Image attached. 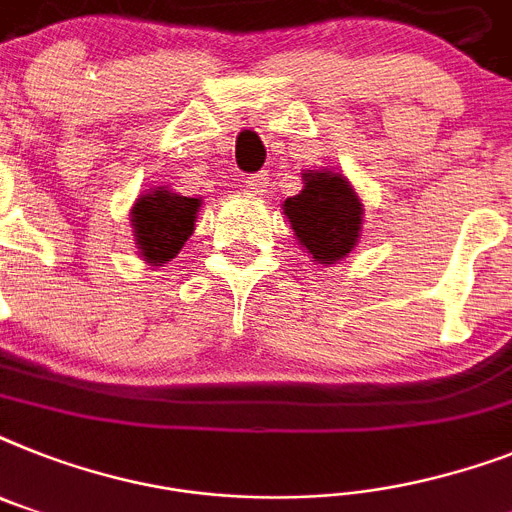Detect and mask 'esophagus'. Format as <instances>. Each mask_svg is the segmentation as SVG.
<instances>
[{"instance_id": "esophagus-1", "label": "esophagus", "mask_w": 512, "mask_h": 512, "mask_svg": "<svg viewBox=\"0 0 512 512\" xmlns=\"http://www.w3.org/2000/svg\"><path fill=\"white\" fill-rule=\"evenodd\" d=\"M244 186H247L249 191L260 194V191H265V186H268V173H252V176L244 178Z\"/></svg>"}]
</instances>
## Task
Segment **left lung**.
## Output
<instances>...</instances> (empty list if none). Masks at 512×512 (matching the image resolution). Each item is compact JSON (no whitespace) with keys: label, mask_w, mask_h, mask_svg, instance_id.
I'll list each match as a JSON object with an SVG mask.
<instances>
[{"label":"left lung","mask_w":512,"mask_h":512,"mask_svg":"<svg viewBox=\"0 0 512 512\" xmlns=\"http://www.w3.org/2000/svg\"><path fill=\"white\" fill-rule=\"evenodd\" d=\"M305 189L284 202V215L313 263L334 265L355 249L363 228V202L342 173L307 170Z\"/></svg>","instance_id":"8db88e82"}]
</instances>
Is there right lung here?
I'll return each instance as SVG.
<instances>
[{"mask_svg": "<svg viewBox=\"0 0 512 512\" xmlns=\"http://www.w3.org/2000/svg\"><path fill=\"white\" fill-rule=\"evenodd\" d=\"M199 205L202 199L181 197L165 186L141 194L131 210V226L141 257L152 265L173 260L194 234Z\"/></svg>", "mask_w": 512, "mask_h": 512, "instance_id": "add662e5", "label": "right lung"}]
</instances>
